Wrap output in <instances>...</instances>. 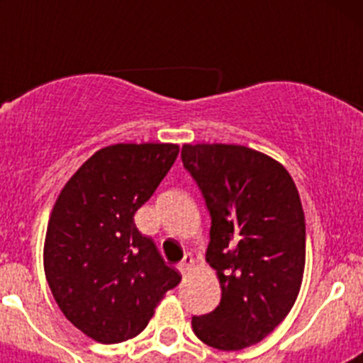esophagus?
Masks as SVG:
<instances>
[{"instance_id":"1","label":"esophagus","mask_w":363,"mask_h":363,"mask_svg":"<svg viewBox=\"0 0 363 363\" xmlns=\"http://www.w3.org/2000/svg\"><path fill=\"white\" fill-rule=\"evenodd\" d=\"M192 265H194V258H192L191 255H185L184 259L178 264V271L182 272V274H187L192 269Z\"/></svg>"}]
</instances>
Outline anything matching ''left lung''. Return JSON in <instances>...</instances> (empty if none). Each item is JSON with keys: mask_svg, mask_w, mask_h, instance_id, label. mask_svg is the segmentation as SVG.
I'll return each instance as SVG.
<instances>
[{"mask_svg": "<svg viewBox=\"0 0 363 363\" xmlns=\"http://www.w3.org/2000/svg\"><path fill=\"white\" fill-rule=\"evenodd\" d=\"M184 167L211 213L207 262L220 280V306L192 316V331L220 351L271 335L293 309L306 269V216L284 165L225 143H185Z\"/></svg>", "mask_w": 363, "mask_h": 363, "instance_id": "1", "label": "left lung"}]
</instances>
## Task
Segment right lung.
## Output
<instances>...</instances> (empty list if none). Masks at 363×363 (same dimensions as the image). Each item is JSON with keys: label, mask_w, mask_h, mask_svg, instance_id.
Returning <instances> with one entry per match:
<instances>
[{"label": "right lung", "mask_w": 363, "mask_h": 363, "mask_svg": "<svg viewBox=\"0 0 363 363\" xmlns=\"http://www.w3.org/2000/svg\"><path fill=\"white\" fill-rule=\"evenodd\" d=\"M176 143H116L62 189L47 225L45 277L65 318L99 344L143 331L182 277L134 223L172 163Z\"/></svg>", "instance_id": "add662e5"}]
</instances>
